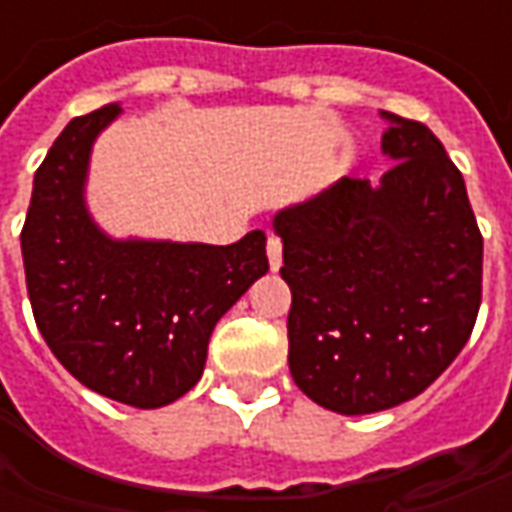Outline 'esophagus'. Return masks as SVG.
<instances>
[{"instance_id": "obj_1", "label": "esophagus", "mask_w": 512, "mask_h": 512, "mask_svg": "<svg viewBox=\"0 0 512 512\" xmlns=\"http://www.w3.org/2000/svg\"><path fill=\"white\" fill-rule=\"evenodd\" d=\"M266 255H268V266H271V271H279V266H282V241H279L277 235H268Z\"/></svg>"}]
</instances>
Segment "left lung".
Wrapping results in <instances>:
<instances>
[{
    "label": "left lung",
    "mask_w": 512,
    "mask_h": 512,
    "mask_svg": "<svg viewBox=\"0 0 512 512\" xmlns=\"http://www.w3.org/2000/svg\"><path fill=\"white\" fill-rule=\"evenodd\" d=\"M376 186L340 178L274 213L293 293L290 376L318 406L359 417L425 392L461 354L483 288L466 183L428 126L381 112Z\"/></svg>",
    "instance_id": "left-lung-1"
}]
</instances>
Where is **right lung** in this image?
<instances>
[{
	"mask_svg": "<svg viewBox=\"0 0 512 512\" xmlns=\"http://www.w3.org/2000/svg\"><path fill=\"white\" fill-rule=\"evenodd\" d=\"M120 104L71 120L35 172L21 255L35 321L98 395L161 408L197 384L224 312L268 271L266 233L230 246L115 238L87 205L93 145Z\"/></svg>",
	"mask_w": 512,
	"mask_h": 512,
	"instance_id": "1",
	"label": "right lung"
}]
</instances>
